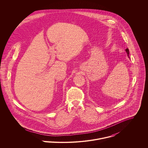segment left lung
Masks as SVG:
<instances>
[{"instance_id": "1", "label": "left lung", "mask_w": 148, "mask_h": 148, "mask_svg": "<svg viewBox=\"0 0 148 148\" xmlns=\"http://www.w3.org/2000/svg\"><path fill=\"white\" fill-rule=\"evenodd\" d=\"M125 51H126L127 54V56L129 57V49H128V48H127V49H125Z\"/></svg>"}]
</instances>
